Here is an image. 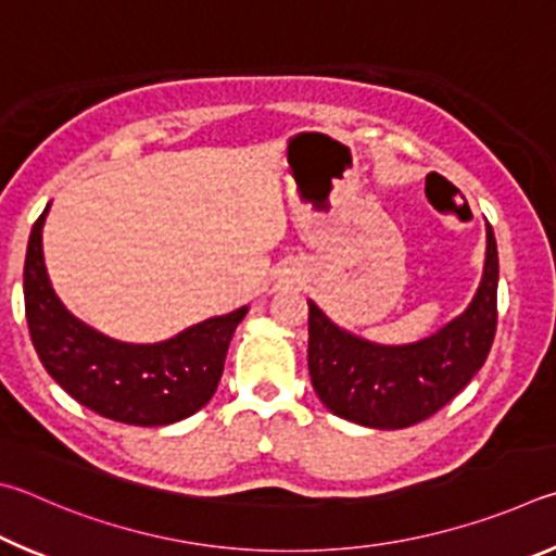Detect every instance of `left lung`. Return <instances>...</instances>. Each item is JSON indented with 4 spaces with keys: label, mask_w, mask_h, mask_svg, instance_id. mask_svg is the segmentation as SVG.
Instances as JSON below:
<instances>
[{
    "label": "left lung",
    "mask_w": 556,
    "mask_h": 556,
    "mask_svg": "<svg viewBox=\"0 0 556 556\" xmlns=\"http://www.w3.org/2000/svg\"><path fill=\"white\" fill-rule=\"evenodd\" d=\"M307 366L329 410L374 430L422 422L464 391L491 352L498 323V249L485 224V266L471 305L415 344L383 346L339 329L309 300Z\"/></svg>",
    "instance_id": "1"
}]
</instances>
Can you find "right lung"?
I'll list each match as a JSON object with an SVG mask.
<instances>
[{
    "mask_svg": "<svg viewBox=\"0 0 556 556\" xmlns=\"http://www.w3.org/2000/svg\"><path fill=\"white\" fill-rule=\"evenodd\" d=\"M48 207L34 224L24 263L28 334L46 371L77 403L114 422L159 427L198 413L217 391L233 329L249 307L204 319L159 344L104 337L67 313L51 288L41 243Z\"/></svg>",
    "mask_w": 556,
    "mask_h": 556,
    "instance_id": "add662e5",
    "label": "right lung"
}]
</instances>
